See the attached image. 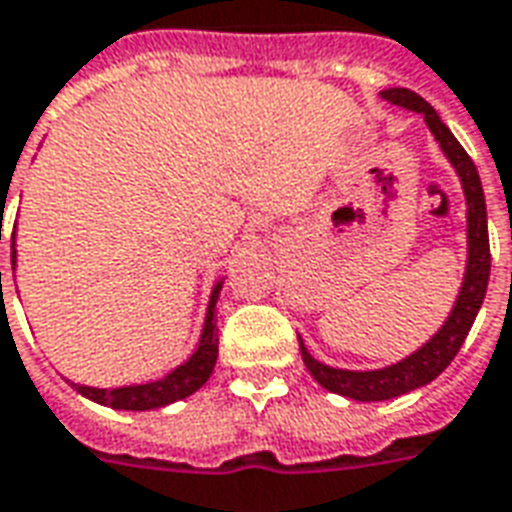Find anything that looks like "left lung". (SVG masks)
<instances>
[{
    "mask_svg": "<svg viewBox=\"0 0 512 512\" xmlns=\"http://www.w3.org/2000/svg\"><path fill=\"white\" fill-rule=\"evenodd\" d=\"M380 97L391 105H399L404 111L420 113L434 140L439 143L442 154L448 157V162L456 170L464 198H467V271H464V282L458 287L456 304L450 309L442 328L423 347L410 352L407 358L391 363V366L369 369V372L336 369V366H328V363L312 358L304 339L298 336L301 358H304L309 374L323 385L325 391L339 393V396H347L352 401L396 399L401 393H410L415 388L429 385L431 380H437L467 339L469 328L475 323L483 298H486L488 274H491L486 195H483V184H480L475 162L469 160V154L461 149V143L453 138V132L445 127V121L439 119V113L420 94L410 92V89H385V92H380Z\"/></svg>",
    "mask_w": 512,
    "mask_h": 512,
    "instance_id": "1",
    "label": "left lung"
}]
</instances>
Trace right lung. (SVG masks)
I'll list each match as a JSON object with an SVG mask.
<instances>
[{"mask_svg": "<svg viewBox=\"0 0 512 512\" xmlns=\"http://www.w3.org/2000/svg\"><path fill=\"white\" fill-rule=\"evenodd\" d=\"M2 241V236H0ZM13 271H15V230H13ZM2 279V271H0ZM222 282L219 279L217 285L211 287V295H208V309L206 320H203V331H200L198 347L192 350L187 361L179 363L170 374H165L162 380L143 382V385H121V388H92V385H78V382H70L75 391L86 396V399L97 401L102 407H113V410H157V407H168L173 401H181L192 396L195 391H200L208 382L214 366H217L219 355V339H217V298L219 290H222Z\"/></svg>", "mask_w": 512, "mask_h": 512, "instance_id": "right-lung-1", "label": "right lung"}]
</instances>
